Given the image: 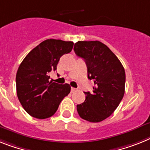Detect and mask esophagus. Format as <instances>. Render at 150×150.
I'll return each instance as SVG.
<instances>
[{
	"mask_svg": "<svg viewBox=\"0 0 150 150\" xmlns=\"http://www.w3.org/2000/svg\"><path fill=\"white\" fill-rule=\"evenodd\" d=\"M75 91H76V88H71V92H74Z\"/></svg>",
	"mask_w": 150,
	"mask_h": 150,
	"instance_id": "obj_1",
	"label": "esophagus"
}]
</instances>
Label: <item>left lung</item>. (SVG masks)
Instances as JSON below:
<instances>
[{"label":"left lung","instance_id":"left-lung-1","mask_svg":"<svg viewBox=\"0 0 150 150\" xmlns=\"http://www.w3.org/2000/svg\"><path fill=\"white\" fill-rule=\"evenodd\" d=\"M74 51L85 60L88 78L93 79V92H84L85 100L78 104L82 119L98 123L110 117L125 92V70L115 54L100 41H79Z\"/></svg>","mask_w":150,"mask_h":150}]
</instances>
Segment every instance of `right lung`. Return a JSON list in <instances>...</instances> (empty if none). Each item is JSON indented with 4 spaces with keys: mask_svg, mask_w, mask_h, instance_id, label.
<instances>
[{
    "mask_svg": "<svg viewBox=\"0 0 150 150\" xmlns=\"http://www.w3.org/2000/svg\"><path fill=\"white\" fill-rule=\"evenodd\" d=\"M71 41L50 39L33 49L23 60L16 75L18 99L30 116L46 119L53 115L62 99L70 93L69 84L49 81L64 54L73 48Z\"/></svg>",
    "mask_w": 150,
    "mask_h": 150,
    "instance_id": "right-lung-1",
    "label": "right lung"
}]
</instances>
